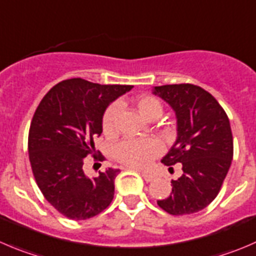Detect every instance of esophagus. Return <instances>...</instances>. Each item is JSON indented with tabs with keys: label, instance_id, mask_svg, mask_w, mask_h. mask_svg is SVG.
Returning <instances> with one entry per match:
<instances>
[{
	"label": "esophagus",
	"instance_id": "esophagus-1",
	"mask_svg": "<svg viewBox=\"0 0 256 256\" xmlns=\"http://www.w3.org/2000/svg\"><path fill=\"white\" fill-rule=\"evenodd\" d=\"M141 176L144 178V180L146 181V182H150V181H152L154 178H155V176L152 175V174L150 172H145V171H142V172H140Z\"/></svg>",
	"mask_w": 256,
	"mask_h": 256
}]
</instances>
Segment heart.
<instances>
[{"label": "heart", "mask_w": 256, "mask_h": 256, "mask_svg": "<svg viewBox=\"0 0 256 256\" xmlns=\"http://www.w3.org/2000/svg\"><path fill=\"white\" fill-rule=\"evenodd\" d=\"M138 111L146 120H156L162 115V104L158 98L141 95L136 98ZM118 105L112 104L102 116V131L105 135L114 136L118 132ZM161 145L155 138H125L115 146L114 156L118 162L134 168H144L160 154Z\"/></svg>", "instance_id": "heart-1"}]
</instances>
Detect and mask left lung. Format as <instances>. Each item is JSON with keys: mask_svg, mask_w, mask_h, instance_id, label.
Returning a JSON list of instances; mask_svg holds the SVG:
<instances>
[{"mask_svg": "<svg viewBox=\"0 0 256 256\" xmlns=\"http://www.w3.org/2000/svg\"><path fill=\"white\" fill-rule=\"evenodd\" d=\"M175 111L178 138L161 162L181 164L182 175L171 181L172 190L158 205L171 215H188L205 209L219 194L232 165L234 144L229 118L216 98L191 84L155 86Z\"/></svg>", "mask_w": 256, "mask_h": 256, "instance_id": "8db88e82", "label": "left lung"}]
</instances>
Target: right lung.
Returning <instances> with one entry per match:
<instances>
[{
  "instance_id": "1",
  "label": "right lung",
  "mask_w": 256,
  "mask_h": 256,
  "mask_svg": "<svg viewBox=\"0 0 256 256\" xmlns=\"http://www.w3.org/2000/svg\"><path fill=\"white\" fill-rule=\"evenodd\" d=\"M130 85H100L70 78L54 85L37 106L28 132V156L44 199L64 216L86 220L111 204L118 168L86 176L85 158L105 160L94 138L102 132L106 108Z\"/></svg>"
}]
</instances>
